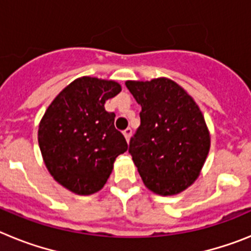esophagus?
<instances>
[{"label":"esophagus","mask_w":251,"mask_h":251,"mask_svg":"<svg viewBox=\"0 0 251 251\" xmlns=\"http://www.w3.org/2000/svg\"><path fill=\"white\" fill-rule=\"evenodd\" d=\"M123 134L124 137H126V139H127V142H129L130 136H132V129H130V128H127V129L123 132Z\"/></svg>","instance_id":"1"}]
</instances>
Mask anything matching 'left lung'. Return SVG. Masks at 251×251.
I'll return each instance as SVG.
<instances>
[{
  "instance_id": "left-lung-1",
  "label": "left lung",
  "mask_w": 251,
  "mask_h": 251,
  "mask_svg": "<svg viewBox=\"0 0 251 251\" xmlns=\"http://www.w3.org/2000/svg\"><path fill=\"white\" fill-rule=\"evenodd\" d=\"M142 106L141 126L128 152L148 190L162 196L182 192L199 177L210 151L200 108L167 77L126 81Z\"/></svg>"
}]
</instances>
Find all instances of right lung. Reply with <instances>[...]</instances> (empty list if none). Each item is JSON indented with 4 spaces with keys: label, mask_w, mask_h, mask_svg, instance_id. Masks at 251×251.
Here are the masks:
<instances>
[{
    "label": "right lung",
    "mask_w": 251,
    "mask_h": 251,
    "mask_svg": "<svg viewBox=\"0 0 251 251\" xmlns=\"http://www.w3.org/2000/svg\"><path fill=\"white\" fill-rule=\"evenodd\" d=\"M122 90L113 80L83 76L69 84L49 105L39 126V146L55 181L76 195L105 185L115 158L128 150L104 104Z\"/></svg>",
    "instance_id": "obj_1"
}]
</instances>
